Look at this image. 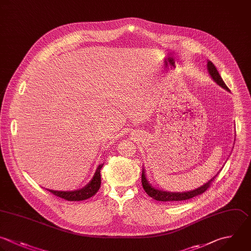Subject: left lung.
Segmentation results:
<instances>
[{
    "instance_id": "1",
    "label": "left lung",
    "mask_w": 251,
    "mask_h": 251,
    "mask_svg": "<svg viewBox=\"0 0 251 251\" xmlns=\"http://www.w3.org/2000/svg\"><path fill=\"white\" fill-rule=\"evenodd\" d=\"M207 69H208V72L210 74V75L212 76V78L215 80V82H217L220 86H222L223 88L226 89V90H229L227 88V86L226 85V83L224 82V80L222 79L219 72L217 71L216 67L213 65V63L211 62H208L207 63ZM215 177H213L210 181H208L207 183H205L203 186L197 188V189H194L192 191H188V192H167V191H162V190H158V189H155L153 188L147 181L146 179V176H145V174H144V171H142V176H141V182H142V186H143V189L145 190V192L150 196L152 197L153 199L157 200V201H165V202H175V201H182V200H187V199H190L196 195H199L203 192H205L209 187L210 185L212 184V182L214 181Z\"/></svg>"
}]
</instances>
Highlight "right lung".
<instances>
[{
  "mask_svg": "<svg viewBox=\"0 0 251 251\" xmlns=\"http://www.w3.org/2000/svg\"><path fill=\"white\" fill-rule=\"evenodd\" d=\"M103 164L99 165L96 173L92 178V180L83 188L79 190H75V191H57V190H50L54 195L64 198L68 201H82L85 199H88L95 195L97 191L100 188L101 185V175H100V170L102 169Z\"/></svg>",
  "mask_w": 251,
  "mask_h": 251,
  "instance_id": "right-lung-1",
  "label": "right lung"
}]
</instances>
